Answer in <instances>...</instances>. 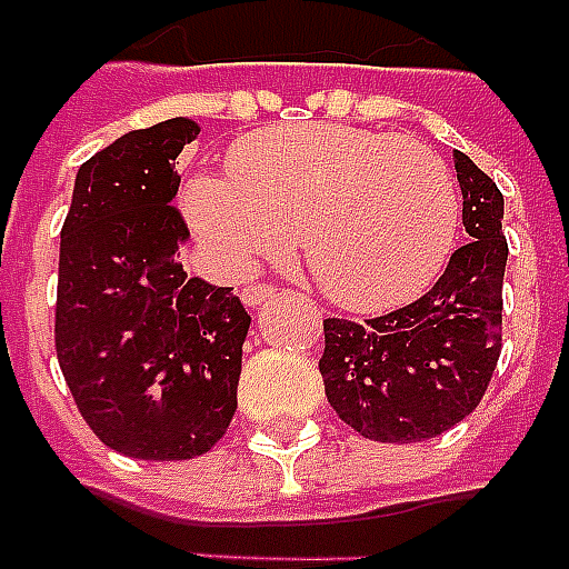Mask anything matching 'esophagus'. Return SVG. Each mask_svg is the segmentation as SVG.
I'll return each instance as SVG.
<instances>
[{
    "label": "esophagus",
    "instance_id": "esophagus-1",
    "mask_svg": "<svg viewBox=\"0 0 569 569\" xmlns=\"http://www.w3.org/2000/svg\"><path fill=\"white\" fill-rule=\"evenodd\" d=\"M276 290L279 288H272V284H249V288L242 290V302H246L249 309H254V306H263L267 300H272Z\"/></svg>",
    "mask_w": 569,
    "mask_h": 569
}]
</instances>
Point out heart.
Returning a JSON list of instances; mask_svg holds the SVG:
<instances>
[{"label":"heart","instance_id":"1","mask_svg":"<svg viewBox=\"0 0 569 569\" xmlns=\"http://www.w3.org/2000/svg\"><path fill=\"white\" fill-rule=\"evenodd\" d=\"M230 177L200 173L182 209L230 272L300 239L323 297L350 311L411 300L450 258L459 194L441 156L371 128L306 122L258 131L228 156Z\"/></svg>","mask_w":569,"mask_h":569}]
</instances>
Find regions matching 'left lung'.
<instances>
[{"label": "left lung", "instance_id": "8db88e82", "mask_svg": "<svg viewBox=\"0 0 569 569\" xmlns=\"http://www.w3.org/2000/svg\"><path fill=\"white\" fill-rule=\"evenodd\" d=\"M471 242L429 293L381 318L323 320L318 369L332 411L362 438L417 443L480 405L501 357L503 198L465 152L452 156Z\"/></svg>", "mask_w": 569, "mask_h": 569}]
</instances>
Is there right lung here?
Returning a JSON list of instances; mask_svg holds the SVG:
<instances>
[{
	"mask_svg": "<svg viewBox=\"0 0 569 569\" xmlns=\"http://www.w3.org/2000/svg\"><path fill=\"white\" fill-rule=\"evenodd\" d=\"M198 131L168 119L83 161L59 242V369L98 441L149 462L221 441L251 323L233 288L188 279L177 258V156Z\"/></svg>",
	"mask_w": 569,
	"mask_h": 569,
	"instance_id": "add662e5",
	"label": "right lung"
}]
</instances>
